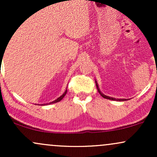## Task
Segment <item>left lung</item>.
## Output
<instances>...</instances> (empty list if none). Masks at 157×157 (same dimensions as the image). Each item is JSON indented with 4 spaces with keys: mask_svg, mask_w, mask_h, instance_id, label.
<instances>
[{
    "mask_svg": "<svg viewBox=\"0 0 157 157\" xmlns=\"http://www.w3.org/2000/svg\"><path fill=\"white\" fill-rule=\"evenodd\" d=\"M95 82H96V86H97V91H98V92L100 93V94L101 95V96H102V97H104V98H105V99H109V100H117V101H118V100H120V101H125V100H126V99H115V98H113V97H110L105 96V95H104L103 94H102V93L101 92V91H100V89H99L98 85H97V81H95Z\"/></svg>",
    "mask_w": 157,
    "mask_h": 157,
    "instance_id": "obj_1",
    "label": "left lung"
}]
</instances>
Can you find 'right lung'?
<instances>
[{
	"instance_id": "add662e5",
	"label": "right lung",
	"mask_w": 157,
	"mask_h": 157,
	"mask_svg": "<svg viewBox=\"0 0 157 157\" xmlns=\"http://www.w3.org/2000/svg\"><path fill=\"white\" fill-rule=\"evenodd\" d=\"M66 93H67V89H66V91H65V92H64L63 94V95H61V96H60V97H58V98H57V100H55V101L52 102H49V103H47V104H46V105H48H48H49V104H51V103H55V102H60V100H62V99H63V97H65V95H66ZM43 105H44V104H43ZM44 105H45V104H44Z\"/></svg>"
}]
</instances>
